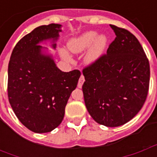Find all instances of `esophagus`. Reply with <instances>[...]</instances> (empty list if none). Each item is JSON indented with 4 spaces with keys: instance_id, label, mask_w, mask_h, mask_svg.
Returning a JSON list of instances; mask_svg holds the SVG:
<instances>
[{
    "instance_id": "esophagus-1",
    "label": "esophagus",
    "mask_w": 157,
    "mask_h": 157,
    "mask_svg": "<svg viewBox=\"0 0 157 157\" xmlns=\"http://www.w3.org/2000/svg\"><path fill=\"white\" fill-rule=\"evenodd\" d=\"M84 82H85V79H84V76H83V75H81V77H80V79H79L78 85H77V86H78L79 88H82V85H83Z\"/></svg>"
}]
</instances>
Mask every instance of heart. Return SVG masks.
Masks as SVG:
<instances>
[{
  "label": "heart",
  "mask_w": 157,
  "mask_h": 157,
  "mask_svg": "<svg viewBox=\"0 0 157 157\" xmlns=\"http://www.w3.org/2000/svg\"><path fill=\"white\" fill-rule=\"evenodd\" d=\"M107 45L108 38L105 35L99 36L97 31H87L69 39L66 46L69 51L73 54H81L87 49L84 55V62L86 65H92L101 59L105 53ZM61 56L67 59L68 53L63 50Z\"/></svg>",
  "instance_id": "b5f03b06"
}]
</instances>
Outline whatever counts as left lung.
Instances as JSON below:
<instances>
[{
  "mask_svg": "<svg viewBox=\"0 0 157 157\" xmlns=\"http://www.w3.org/2000/svg\"><path fill=\"white\" fill-rule=\"evenodd\" d=\"M115 33L107 55L83 70L86 107L97 123L118 127L131 120L148 94L150 65L141 44L128 30L110 24Z\"/></svg>",
  "mask_w": 157,
  "mask_h": 157,
  "instance_id": "8db88e82",
  "label": "left lung"
}]
</instances>
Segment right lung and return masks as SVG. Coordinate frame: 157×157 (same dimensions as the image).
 Returning <instances> with one entry per match:
<instances>
[{"label":"right lung","mask_w":157,"mask_h":157,"mask_svg":"<svg viewBox=\"0 0 157 157\" xmlns=\"http://www.w3.org/2000/svg\"><path fill=\"white\" fill-rule=\"evenodd\" d=\"M61 24L51 23L33 29L16 44L8 65V98L16 116L34 133H48L64 118L65 106L77 86L81 72H63L53 49L62 32Z\"/></svg>","instance_id":"add662e5"}]
</instances>
